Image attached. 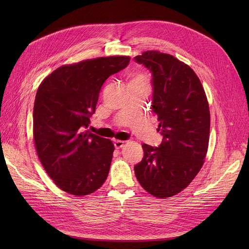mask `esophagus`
I'll list each match as a JSON object with an SVG mask.
<instances>
[{
  "instance_id": "esophagus-1",
  "label": "esophagus",
  "mask_w": 249,
  "mask_h": 249,
  "mask_svg": "<svg viewBox=\"0 0 249 249\" xmlns=\"http://www.w3.org/2000/svg\"><path fill=\"white\" fill-rule=\"evenodd\" d=\"M124 144H125L124 141H121V140H115V141H114V146H115L116 149L122 148V147L124 146Z\"/></svg>"
}]
</instances>
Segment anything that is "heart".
Wrapping results in <instances>:
<instances>
[{
  "label": "heart",
  "instance_id": "b5f03b06",
  "mask_svg": "<svg viewBox=\"0 0 249 249\" xmlns=\"http://www.w3.org/2000/svg\"><path fill=\"white\" fill-rule=\"evenodd\" d=\"M141 83H144V77L139 73H134L132 74L131 77H130L129 84H141Z\"/></svg>",
  "mask_w": 249,
  "mask_h": 249
}]
</instances>
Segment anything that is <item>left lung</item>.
<instances>
[{
    "label": "left lung",
    "mask_w": 249,
    "mask_h": 249,
    "mask_svg": "<svg viewBox=\"0 0 249 249\" xmlns=\"http://www.w3.org/2000/svg\"><path fill=\"white\" fill-rule=\"evenodd\" d=\"M152 74V111L158 115L159 147L142 144V160L134 166L141 187L156 198L186 189L206 158L210 110L197 74L185 62L156 50L134 57Z\"/></svg>",
    "instance_id": "left-lung-1"
}]
</instances>
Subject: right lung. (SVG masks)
Listing matches in <instances>:
<instances>
[{
	"mask_svg": "<svg viewBox=\"0 0 249 249\" xmlns=\"http://www.w3.org/2000/svg\"><path fill=\"white\" fill-rule=\"evenodd\" d=\"M129 61V56L116 55L62 65L39 86L33 108L35 148L60 190L81 197L106 180L114 144L87 129L103 84Z\"/></svg>",
	"mask_w": 249,
	"mask_h": 249,
	"instance_id": "obj_1",
	"label": "right lung"
}]
</instances>
